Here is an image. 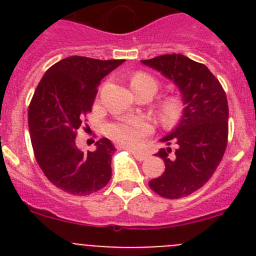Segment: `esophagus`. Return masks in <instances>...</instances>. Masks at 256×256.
Wrapping results in <instances>:
<instances>
[{
  "label": "esophagus",
  "mask_w": 256,
  "mask_h": 256,
  "mask_svg": "<svg viewBox=\"0 0 256 256\" xmlns=\"http://www.w3.org/2000/svg\"><path fill=\"white\" fill-rule=\"evenodd\" d=\"M130 152L133 154V156H134L136 159L138 160V162H144V160L148 159V155L144 152H138V151H134V150H130Z\"/></svg>",
  "instance_id": "obj_1"
}]
</instances>
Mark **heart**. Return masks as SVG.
<instances>
[{"label":"heart","mask_w":256,"mask_h":256,"mask_svg":"<svg viewBox=\"0 0 256 256\" xmlns=\"http://www.w3.org/2000/svg\"><path fill=\"white\" fill-rule=\"evenodd\" d=\"M133 91L141 88H150L155 94L158 80L146 73H136L130 79ZM182 115V101L178 96H168L160 102L159 116L166 126H173ZM154 132V126L148 118H124L108 126V133L112 140L130 148H137L142 140Z\"/></svg>","instance_id":"heart-1"}]
</instances>
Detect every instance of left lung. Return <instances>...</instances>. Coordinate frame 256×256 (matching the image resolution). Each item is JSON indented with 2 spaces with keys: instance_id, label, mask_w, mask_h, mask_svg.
Instances as JSON below:
<instances>
[{
  "instance_id": "1",
  "label": "left lung",
  "mask_w": 256,
  "mask_h": 256,
  "mask_svg": "<svg viewBox=\"0 0 256 256\" xmlns=\"http://www.w3.org/2000/svg\"><path fill=\"white\" fill-rule=\"evenodd\" d=\"M142 64L154 68L180 88L184 108L178 124L162 140L176 150L162 148L156 156L165 170L148 186L165 198L188 196L212 178L224 155L228 141V102L226 92L204 64L180 54L162 55Z\"/></svg>"
}]
</instances>
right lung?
<instances>
[{"label":"right lung","instance_id":"add662e5","mask_svg":"<svg viewBox=\"0 0 256 256\" xmlns=\"http://www.w3.org/2000/svg\"><path fill=\"white\" fill-rule=\"evenodd\" d=\"M124 60L70 56L52 65L38 83L28 108L32 146L47 180L62 191L87 196L104 188L112 178L116 148L108 138L94 151L76 148V130L92 112L101 79Z\"/></svg>","mask_w":256,"mask_h":256}]
</instances>
